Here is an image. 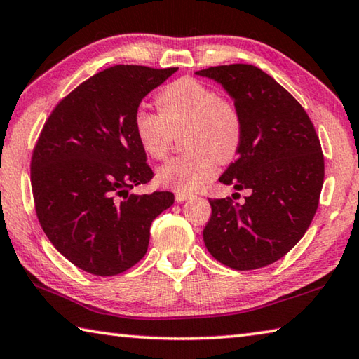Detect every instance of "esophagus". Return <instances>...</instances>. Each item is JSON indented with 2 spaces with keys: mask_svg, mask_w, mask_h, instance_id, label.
I'll use <instances>...</instances> for the list:
<instances>
[{
  "mask_svg": "<svg viewBox=\"0 0 359 359\" xmlns=\"http://www.w3.org/2000/svg\"><path fill=\"white\" fill-rule=\"evenodd\" d=\"M193 194L191 193H185V191H175V201L182 203V201H187V199H191Z\"/></svg>",
  "mask_w": 359,
  "mask_h": 359,
  "instance_id": "34e87169",
  "label": "esophagus"
}]
</instances>
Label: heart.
I'll list each match as a JSON object with an SVG mask.
<instances>
[{"mask_svg": "<svg viewBox=\"0 0 359 359\" xmlns=\"http://www.w3.org/2000/svg\"><path fill=\"white\" fill-rule=\"evenodd\" d=\"M158 114L139 109L135 135L145 154L163 160L182 130L184 154L158 169L163 185L194 191L215 172L217 161L228 163L239 151L244 123L239 107L193 77H182L158 93Z\"/></svg>", "mask_w": 359, "mask_h": 359, "instance_id": "heart-1", "label": "heart"}]
</instances>
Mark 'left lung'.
Wrapping results in <instances>:
<instances>
[{"instance_id":"8db88e82","label":"left lung","mask_w":359,"mask_h":359,"mask_svg":"<svg viewBox=\"0 0 359 359\" xmlns=\"http://www.w3.org/2000/svg\"><path fill=\"white\" fill-rule=\"evenodd\" d=\"M196 74L226 90L244 123L238 158L218 180L250 190L242 204L209 199L204 244L231 269H259L285 257L311 226L325 179L320 139L299 102L257 66L223 65Z\"/></svg>"}]
</instances>
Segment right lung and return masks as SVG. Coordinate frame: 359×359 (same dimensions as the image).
<instances>
[{"label": "right lung", "instance_id": "obj_1", "mask_svg": "<svg viewBox=\"0 0 359 359\" xmlns=\"http://www.w3.org/2000/svg\"><path fill=\"white\" fill-rule=\"evenodd\" d=\"M177 68L117 65L82 82L46 120L32 156L36 215L53 247L79 269L111 277L147 253L150 224L171 191L135 194L154 171L135 114Z\"/></svg>", "mask_w": 359, "mask_h": 359}]
</instances>
